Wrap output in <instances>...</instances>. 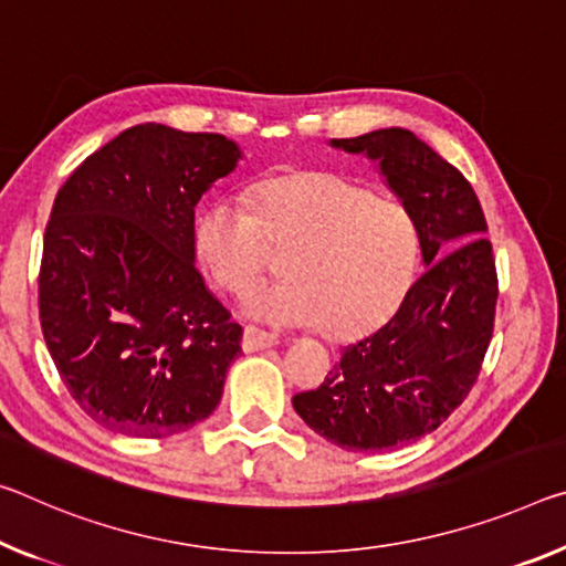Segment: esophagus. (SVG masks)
Segmentation results:
<instances>
[{
	"label": "esophagus",
	"mask_w": 566,
	"mask_h": 566,
	"mask_svg": "<svg viewBox=\"0 0 566 566\" xmlns=\"http://www.w3.org/2000/svg\"><path fill=\"white\" fill-rule=\"evenodd\" d=\"M280 343V337L272 335V332H264L259 327H244V337H241V347L244 353H259V349H269Z\"/></svg>",
	"instance_id": "esophagus-1"
}]
</instances>
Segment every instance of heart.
<instances>
[{
	"label": "heart",
	"mask_w": 566,
	"mask_h": 566,
	"mask_svg": "<svg viewBox=\"0 0 566 566\" xmlns=\"http://www.w3.org/2000/svg\"><path fill=\"white\" fill-rule=\"evenodd\" d=\"M262 237L284 247L280 282L251 292V317L355 337L380 325L406 297L418 259L410 213L337 174L266 178L251 211L211 201L193 227L199 262L221 290L244 294L269 269Z\"/></svg>",
	"instance_id": "b5f03b06"
}]
</instances>
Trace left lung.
Returning <instances> with one entry per match:
<instances>
[{"label":"left lung","instance_id":"obj_1","mask_svg":"<svg viewBox=\"0 0 566 566\" xmlns=\"http://www.w3.org/2000/svg\"><path fill=\"white\" fill-rule=\"evenodd\" d=\"M365 156L416 223L426 272L380 329L345 345L319 388L292 406L345 451H392L443 423L469 396L496 312L486 219L471 184L406 128L332 138Z\"/></svg>","mask_w":566,"mask_h":566}]
</instances>
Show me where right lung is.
I'll use <instances>...</instances> for the list:
<instances>
[{
  "mask_svg": "<svg viewBox=\"0 0 566 566\" xmlns=\"http://www.w3.org/2000/svg\"><path fill=\"white\" fill-rule=\"evenodd\" d=\"M244 158L219 133L123 130L57 191L40 269L42 335L95 423L168 438L217 410L241 327L196 269L201 196Z\"/></svg>",
  "mask_w": 566,
  "mask_h": 566,
  "instance_id": "add662e5",
  "label": "right lung"
}]
</instances>
